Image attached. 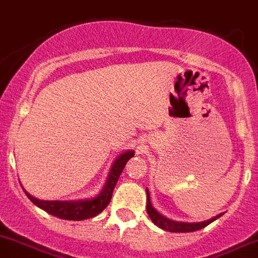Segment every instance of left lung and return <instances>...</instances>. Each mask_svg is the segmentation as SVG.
<instances>
[{"label": "left lung", "instance_id": "obj_1", "mask_svg": "<svg viewBox=\"0 0 258 258\" xmlns=\"http://www.w3.org/2000/svg\"><path fill=\"white\" fill-rule=\"evenodd\" d=\"M146 212L149 215L150 220L157 225L158 227H161L166 231H171V233H190V231H197L201 230L203 227H206L207 225H210L211 222H213L215 220H217L219 217H221L222 213L215 216L212 219L206 220V221L202 222H182V221H175V220H171L166 216H163L162 213L158 212L154 207H153L152 202H150V194L149 190L146 189Z\"/></svg>", "mask_w": 258, "mask_h": 258}]
</instances>
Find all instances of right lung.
<instances>
[{
    "instance_id": "obj_1",
    "label": "right lung",
    "mask_w": 258,
    "mask_h": 258,
    "mask_svg": "<svg viewBox=\"0 0 258 258\" xmlns=\"http://www.w3.org/2000/svg\"><path fill=\"white\" fill-rule=\"evenodd\" d=\"M135 155L134 150H126L117 155L112 164V168L109 171L108 178L97 196L89 199H78V201H42V199L34 198L27 190H24L25 196L36 204L37 207L46 211L50 215L59 217L62 220H71V221H82V220L91 219L94 216L99 215L105 210V207L112 199L113 190L120 173L123 171L124 166Z\"/></svg>"
}]
</instances>
